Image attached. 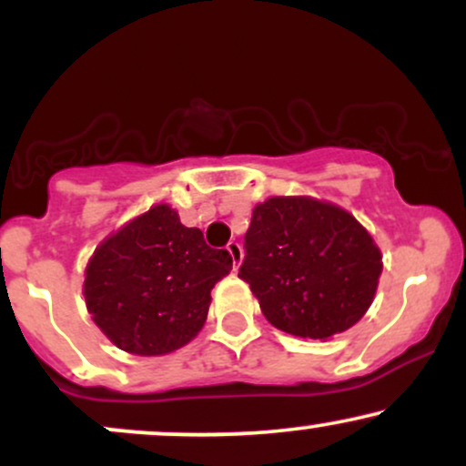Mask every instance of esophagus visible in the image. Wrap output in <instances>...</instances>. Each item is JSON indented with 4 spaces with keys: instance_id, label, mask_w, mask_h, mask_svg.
<instances>
[{
    "instance_id": "obj_1",
    "label": "esophagus",
    "mask_w": 466,
    "mask_h": 466,
    "mask_svg": "<svg viewBox=\"0 0 466 466\" xmlns=\"http://www.w3.org/2000/svg\"><path fill=\"white\" fill-rule=\"evenodd\" d=\"M228 251L229 256H232V263H234V269L240 265V260H243V248L237 243V240H229L228 243Z\"/></svg>"
}]
</instances>
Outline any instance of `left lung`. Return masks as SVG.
<instances>
[{"label": "left lung", "instance_id": "left-lung-1", "mask_svg": "<svg viewBox=\"0 0 466 466\" xmlns=\"http://www.w3.org/2000/svg\"><path fill=\"white\" fill-rule=\"evenodd\" d=\"M381 269V251L346 210L311 197H271L254 208L238 278L276 329L329 339L363 318Z\"/></svg>", "mask_w": 466, "mask_h": 466}]
</instances>
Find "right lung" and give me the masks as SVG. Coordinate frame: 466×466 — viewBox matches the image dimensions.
<instances>
[{
  "label": "right lung",
  "instance_id": "add662e5",
  "mask_svg": "<svg viewBox=\"0 0 466 466\" xmlns=\"http://www.w3.org/2000/svg\"><path fill=\"white\" fill-rule=\"evenodd\" d=\"M232 269L166 203L105 238L85 269V302L98 329L131 355H166L203 329L212 287Z\"/></svg>",
  "mask_w": 466,
  "mask_h": 466
}]
</instances>
